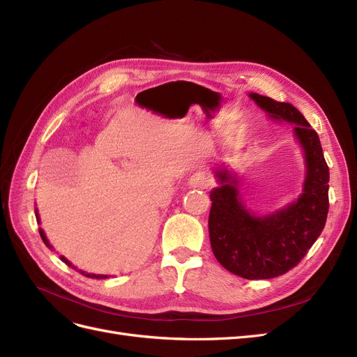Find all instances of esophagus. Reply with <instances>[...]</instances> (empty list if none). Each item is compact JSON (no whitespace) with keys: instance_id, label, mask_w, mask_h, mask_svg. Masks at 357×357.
I'll use <instances>...</instances> for the list:
<instances>
[{"instance_id":"esophagus-1","label":"esophagus","mask_w":357,"mask_h":357,"mask_svg":"<svg viewBox=\"0 0 357 357\" xmlns=\"http://www.w3.org/2000/svg\"><path fill=\"white\" fill-rule=\"evenodd\" d=\"M211 183H213L211 176L204 171L195 172V174L190 176L189 178V186L197 188V189H207L208 186H211Z\"/></svg>"}]
</instances>
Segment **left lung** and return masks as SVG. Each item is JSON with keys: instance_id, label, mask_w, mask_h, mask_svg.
Instances as JSON below:
<instances>
[{"instance_id": "1", "label": "left lung", "mask_w": 357, "mask_h": 357, "mask_svg": "<svg viewBox=\"0 0 357 357\" xmlns=\"http://www.w3.org/2000/svg\"><path fill=\"white\" fill-rule=\"evenodd\" d=\"M248 96L271 119L295 125V137L305 153L304 189L295 202L261 218L238 198L236 176L215 171L220 186L210 193L208 232L213 253L223 268L247 280H266L295 268L325 228L329 168L317 132L298 109L259 93Z\"/></svg>"}]
</instances>
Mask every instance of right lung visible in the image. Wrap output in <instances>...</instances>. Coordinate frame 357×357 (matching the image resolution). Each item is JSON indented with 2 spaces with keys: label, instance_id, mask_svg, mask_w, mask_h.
I'll return each mask as SVG.
<instances>
[{
  "label": "right lung",
  "instance_id": "right-lung-1",
  "mask_svg": "<svg viewBox=\"0 0 357 357\" xmlns=\"http://www.w3.org/2000/svg\"><path fill=\"white\" fill-rule=\"evenodd\" d=\"M36 215H37V222L40 223V218H38V213L36 211ZM38 232H40V236H41V240H43V243H45L49 248H52V245L49 244V240L46 238V234H45V231H43L41 228L38 229ZM61 259H62V262H66L68 266H73L71 265V262L68 261V259H66V257H63V256H61ZM83 275H86V277H91V278H107V275H95V274H86L84 271H80Z\"/></svg>",
  "mask_w": 357,
  "mask_h": 357
}]
</instances>
